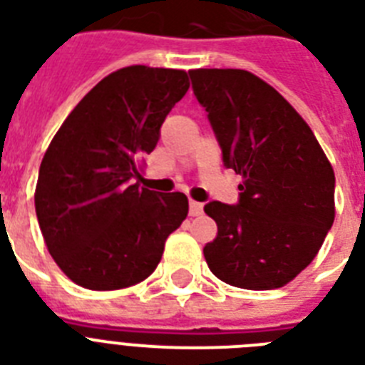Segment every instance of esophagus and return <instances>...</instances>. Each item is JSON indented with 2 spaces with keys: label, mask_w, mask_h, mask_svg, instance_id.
<instances>
[{
  "label": "esophagus",
  "mask_w": 365,
  "mask_h": 365,
  "mask_svg": "<svg viewBox=\"0 0 365 365\" xmlns=\"http://www.w3.org/2000/svg\"><path fill=\"white\" fill-rule=\"evenodd\" d=\"M202 210H205V208H202L200 202H197V200H189V214H191V216H200Z\"/></svg>",
  "instance_id": "obj_1"
}]
</instances>
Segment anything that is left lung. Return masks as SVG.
I'll return each instance as SVG.
<instances>
[{"instance_id": "8db88e82", "label": "left lung", "mask_w": 365, "mask_h": 365, "mask_svg": "<svg viewBox=\"0 0 365 365\" xmlns=\"http://www.w3.org/2000/svg\"><path fill=\"white\" fill-rule=\"evenodd\" d=\"M223 165L242 176L239 205L212 200L217 223L205 246L210 271L244 289L292 282L322 248L335 220V174L305 119L246 70H191Z\"/></svg>"}]
</instances>
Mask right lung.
Segmentation results:
<instances>
[{
  "label": "right lung",
  "mask_w": 365,
  "mask_h": 365,
  "mask_svg": "<svg viewBox=\"0 0 365 365\" xmlns=\"http://www.w3.org/2000/svg\"><path fill=\"white\" fill-rule=\"evenodd\" d=\"M183 70L128 66L91 88L39 166L36 214L60 271L87 289H121L159 265L187 197L140 187V166L187 93Z\"/></svg>",
  "instance_id": "obj_1"
}]
</instances>
